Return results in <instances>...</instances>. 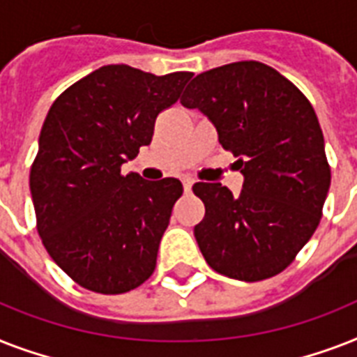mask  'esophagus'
Returning <instances> with one entry per match:
<instances>
[{
  "label": "esophagus",
  "instance_id": "1",
  "mask_svg": "<svg viewBox=\"0 0 357 357\" xmlns=\"http://www.w3.org/2000/svg\"><path fill=\"white\" fill-rule=\"evenodd\" d=\"M181 181H183L185 190H190V189H192V185H195V179L190 178V176H185V178L181 179Z\"/></svg>",
  "mask_w": 357,
  "mask_h": 357
}]
</instances>
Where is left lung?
<instances>
[{"label": "left lung", "instance_id": "left-lung-1", "mask_svg": "<svg viewBox=\"0 0 357 357\" xmlns=\"http://www.w3.org/2000/svg\"><path fill=\"white\" fill-rule=\"evenodd\" d=\"M237 157L243 190L196 183L206 217L196 243L213 271L241 282L276 276L315 234L330 189L317 114L280 72L241 61L196 75L181 98Z\"/></svg>", "mask_w": 357, "mask_h": 357}]
</instances>
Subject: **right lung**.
<instances>
[{"label": "right lung", "instance_id": "obj_1", "mask_svg": "<svg viewBox=\"0 0 357 357\" xmlns=\"http://www.w3.org/2000/svg\"><path fill=\"white\" fill-rule=\"evenodd\" d=\"M190 77L107 64L53 102L31 167V198L47 254L81 287L128 293L155 268L183 185L123 176L120 167L150 144L157 114L178 102Z\"/></svg>", "mask_w": 357, "mask_h": 357}]
</instances>
